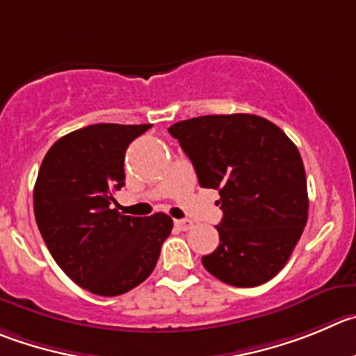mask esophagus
<instances>
[{
  "instance_id": "esophagus-1",
  "label": "esophagus",
  "mask_w": 356,
  "mask_h": 356,
  "mask_svg": "<svg viewBox=\"0 0 356 356\" xmlns=\"http://www.w3.org/2000/svg\"><path fill=\"white\" fill-rule=\"evenodd\" d=\"M174 223H175V227L182 232L189 230V228L193 227V221H189V219H175Z\"/></svg>"
}]
</instances>
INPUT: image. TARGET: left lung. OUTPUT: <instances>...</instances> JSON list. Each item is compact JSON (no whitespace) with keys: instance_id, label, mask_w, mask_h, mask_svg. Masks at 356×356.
<instances>
[{"instance_id":"obj_1","label":"left lung","mask_w":356,"mask_h":356,"mask_svg":"<svg viewBox=\"0 0 356 356\" xmlns=\"http://www.w3.org/2000/svg\"><path fill=\"white\" fill-rule=\"evenodd\" d=\"M202 188L219 191V245L202 258L223 283L253 288L286 265L307 223L304 163L286 133L253 114L202 115L168 128Z\"/></svg>"}]
</instances>
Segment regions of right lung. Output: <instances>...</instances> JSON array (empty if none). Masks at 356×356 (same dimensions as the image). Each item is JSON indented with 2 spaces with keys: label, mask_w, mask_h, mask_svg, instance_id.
Masks as SVG:
<instances>
[{
  "label": "right lung",
  "mask_w": 356,
  "mask_h": 356,
  "mask_svg": "<svg viewBox=\"0 0 356 356\" xmlns=\"http://www.w3.org/2000/svg\"><path fill=\"white\" fill-rule=\"evenodd\" d=\"M149 128L102 122L68 133L36 177L40 234L65 274L95 295L115 297L144 283L174 227L163 212L133 218L111 207L124 186L126 149Z\"/></svg>",
  "instance_id": "1"
}]
</instances>
